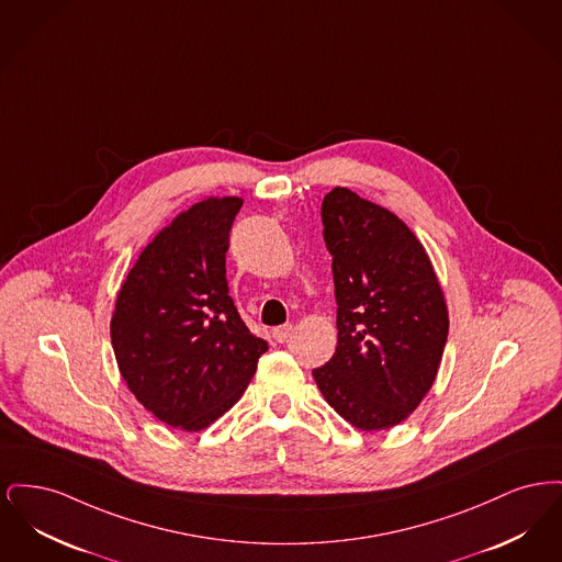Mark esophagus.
I'll use <instances>...</instances> for the list:
<instances>
[{
  "label": "esophagus",
  "mask_w": 562,
  "mask_h": 562,
  "mask_svg": "<svg viewBox=\"0 0 562 562\" xmlns=\"http://www.w3.org/2000/svg\"><path fill=\"white\" fill-rule=\"evenodd\" d=\"M291 335H293V324H282V326L273 328V339L278 344H286L291 339Z\"/></svg>",
  "instance_id": "34e87169"
}]
</instances>
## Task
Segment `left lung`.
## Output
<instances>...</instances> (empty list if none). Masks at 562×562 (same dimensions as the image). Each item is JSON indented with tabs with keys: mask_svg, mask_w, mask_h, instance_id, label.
Segmentation results:
<instances>
[{
	"mask_svg": "<svg viewBox=\"0 0 562 562\" xmlns=\"http://www.w3.org/2000/svg\"><path fill=\"white\" fill-rule=\"evenodd\" d=\"M322 223L339 333L314 379L351 426L394 428L438 373L449 335L445 294L426 248L387 209L335 188L324 195Z\"/></svg>",
	"mask_w": 562,
	"mask_h": 562,
	"instance_id": "obj_1",
	"label": "left lung"
}]
</instances>
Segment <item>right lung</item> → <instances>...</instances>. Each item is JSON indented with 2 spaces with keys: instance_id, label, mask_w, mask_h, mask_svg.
I'll return each mask as SVG.
<instances>
[{
  "instance_id": "obj_1",
  "label": "right lung",
  "mask_w": 562,
  "mask_h": 562,
  "mask_svg": "<svg viewBox=\"0 0 562 562\" xmlns=\"http://www.w3.org/2000/svg\"><path fill=\"white\" fill-rule=\"evenodd\" d=\"M240 198H209L145 246L122 284L111 346L128 390L172 428L198 431L240 401L268 341L241 322L225 252Z\"/></svg>"
}]
</instances>
